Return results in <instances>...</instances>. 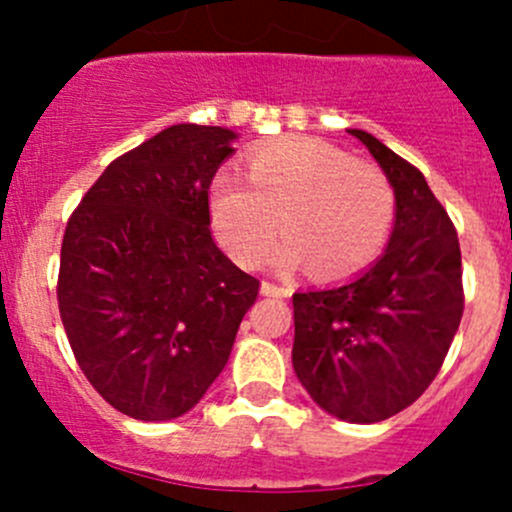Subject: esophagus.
<instances>
[{
  "label": "esophagus",
  "instance_id": "1",
  "mask_svg": "<svg viewBox=\"0 0 512 512\" xmlns=\"http://www.w3.org/2000/svg\"><path fill=\"white\" fill-rule=\"evenodd\" d=\"M289 292H292L289 287L275 285V282H270V280L262 282V294H265V297H287Z\"/></svg>",
  "mask_w": 512,
  "mask_h": 512
}]
</instances>
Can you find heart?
<instances>
[{"instance_id":"1","label":"heart","mask_w":512,"mask_h":512,"mask_svg":"<svg viewBox=\"0 0 512 512\" xmlns=\"http://www.w3.org/2000/svg\"><path fill=\"white\" fill-rule=\"evenodd\" d=\"M247 173L252 185L223 170L210 190L215 232L242 265H262L282 225L289 235L277 265L309 260L314 275L327 280L369 267L389 242L394 188L369 160L319 138L292 136L252 153Z\"/></svg>"}]
</instances>
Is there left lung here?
Segmentation results:
<instances>
[{
    "mask_svg": "<svg viewBox=\"0 0 512 512\" xmlns=\"http://www.w3.org/2000/svg\"><path fill=\"white\" fill-rule=\"evenodd\" d=\"M384 168L396 223L384 255L339 287L294 292V374L327 414L376 423L441 371L463 317L456 227L416 165L349 128Z\"/></svg>",
    "mask_w": 512,
    "mask_h": 512,
    "instance_id": "left-lung-1",
    "label": "left lung"
}]
</instances>
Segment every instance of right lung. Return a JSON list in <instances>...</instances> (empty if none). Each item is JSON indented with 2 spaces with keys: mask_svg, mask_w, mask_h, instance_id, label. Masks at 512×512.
<instances>
[{
  "mask_svg": "<svg viewBox=\"0 0 512 512\" xmlns=\"http://www.w3.org/2000/svg\"><path fill=\"white\" fill-rule=\"evenodd\" d=\"M235 138L165 128L108 163L66 225L56 299L71 352L138 421H170L203 399L257 299L260 280L210 232L208 190Z\"/></svg>",
  "mask_w": 512,
  "mask_h": 512,
  "instance_id": "right-lung-1",
  "label": "right lung"
}]
</instances>
